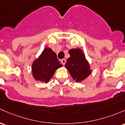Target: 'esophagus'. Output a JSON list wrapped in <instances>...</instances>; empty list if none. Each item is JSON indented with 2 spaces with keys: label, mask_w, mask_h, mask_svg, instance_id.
<instances>
[{
  "label": "esophagus",
  "mask_w": 125,
  "mask_h": 125,
  "mask_svg": "<svg viewBox=\"0 0 125 125\" xmlns=\"http://www.w3.org/2000/svg\"><path fill=\"white\" fill-rule=\"evenodd\" d=\"M66 62V59H62V60H61L62 63L63 65H65Z\"/></svg>",
  "instance_id": "34e87169"
}]
</instances>
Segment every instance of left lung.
<instances>
[{
    "instance_id": "obj_1",
    "label": "left lung",
    "mask_w": 125,
    "mask_h": 125,
    "mask_svg": "<svg viewBox=\"0 0 125 125\" xmlns=\"http://www.w3.org/2000/svg\"><path fill=\"white\" fill-rule=\"evenodd\" d=\"M70 57L65 66L73 80L79 83L86 79L91 73L90 66L83 52L80 49H72L69 51Z\"/></svg>"
}]
</instances>
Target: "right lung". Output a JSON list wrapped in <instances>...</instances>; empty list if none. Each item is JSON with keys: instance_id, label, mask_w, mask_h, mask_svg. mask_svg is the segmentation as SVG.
Segmentation results:
<instances>
[{"instance_id": "1", "label": "right lung", "mask_w": 125, "mask_h": 125, "mask_svg": "<svg viewBox=\"0 0 125 125\" xmlns=\"http://www.w3.org/2000/svg\"><path fill=\"white\" fill-rule=\"evenodd\" d=\"M62 66L56 53L52 49L46 47L32 63V75L36 81L47 83L53 78L56 70Z\"/></svg>"}]
</instances>
